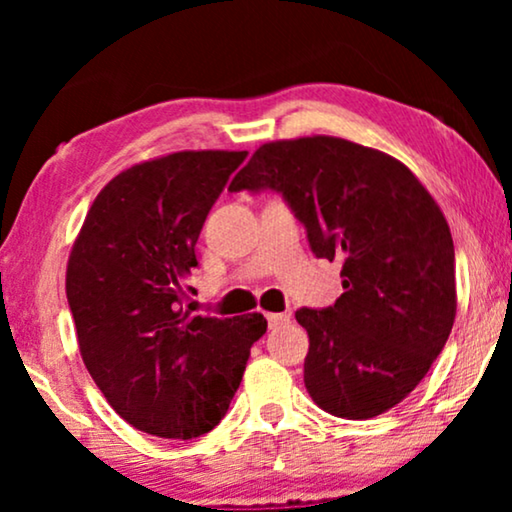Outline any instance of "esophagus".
Segmentation results:
<instances>
[{
    "label": "esophagus",
    "instance_id": "34e87169",
    "mask_svg": "<svg viewBox=\"0 0 512 512\" xmlns=\"http://www.w3.org/2000/svg\"><path fill=\"white\" fill-rule=\"evenodd\" d=\"M265 317H268L270 328L284 326V324H289V321H291V314H286V312H282V314H265Z\"/></svg>",
    "mask_w": 512,
    "mask_h": 512
}]
</instances>
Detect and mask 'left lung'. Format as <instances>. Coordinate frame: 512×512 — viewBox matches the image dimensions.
Masks as SVG:
<instances>
[{
	"label": "left lung",
	"mask_w": 512,
	"mask_h": 512,
	"mask_svg": "<svg viewBox=\"0 0 512 512\" xmlns=\"http://www.w3.org/2000/svg\"><path fill=\"white\" fill-rule=\"evenodd\" d=\"M265 188L284 195L317 258L342 261L335 305L296 312L312 401L335 417L382 415L429 373L457 314L438 202L401 160L328 135L258 146L228 191Z\"/></svg>",
	"instance_id": "obj_1"
}]
</instances>
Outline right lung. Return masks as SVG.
<instances>
[{
  "label": "right lung",
  "instance_id": "right-lung-1",
  "mask_svg": "<svg viewBox=\"0 0 512 512\" xmlns=\"http://www.w3.org/2000/svg\"><path fill=\"white\" fill-rule=\"evenodd\" d=\"M247 151H177L116 174L88 209L67 263V300L90 377L111 408L158 438H198L226 415L263 314L191 317L209 209Z\"/></svg>",
  "mask_w": 512,
  "mask_h": 512
}]
</instances>
